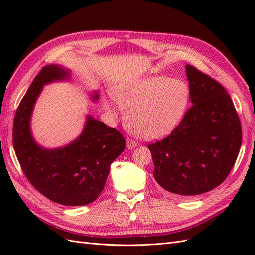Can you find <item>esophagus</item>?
<instances>
[{
  "label": "esophagus",
  "instance_id": "obj_1",
  "mask_svg": "<svg viewBox=\"0 0 255 255\" xmlns=\"http://www.w3.org/2000/svg\"><path fill=\"white\" fill-rule=\"evenodd\" d=\"M136 146H137V142L132 140V139H129V138H128V139H127V148L128 150H132V149H135Z\"/></svg>",
  "mask_w": 255,
  "mask_h": 255
}]
</instances>
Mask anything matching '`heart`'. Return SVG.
<instances>
[{"mask_svg": "<svg viewBox=\"0 0 255 255\" xmlns=\"http://www.w3.org/2000/svg\"><path fill=\"white\" fill-rule=\"evenodd\" d=\"M116 103L127 111L128 129L144 140H157L170 135L180 125L189 103V87L183 80L151 75L119 85L113 90ZM111 111V101H104Z\"/></svg>", "mask_w": 255, "mask_h": 255, "instance_id": "obj_1", "label": "heart"}]
</instances>
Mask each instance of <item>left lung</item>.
I'll return each instance as SVG.
<instances>
[{
    "mask_svg": "<svg viewBox=\"0 0 255 255\" xmlns=\"http://www.w3.org/2000/svg\"><path fill=\"white\" fill-rule=\"evenodd\" d=\"M191 109L173 132L149 144L153 176L166 194L189 198L225 181L242 145V127L226 89L190 65L185 66Z\"/></svg>",
    "mask_w": 255,
    "mask_h": 255,
    "instance_id": "obj_1",
    "label": "left lung"
}]
</instances>
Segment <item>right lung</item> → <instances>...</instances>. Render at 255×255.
I'll use <instances>...</instances> for the list:
<instances>
[{
    "mask_svg": "<svg viewBox=\"0 0 255 255\" xmlns=\"http://www.w3.org/2000/svg\"><path fill=\"white\" fill-rule=\"evenodd\" d=\"M71 80L70 69L45 66L21 100L13 121L12 142L23 172L33 186L51 201L67 206L86 205L101 194L110 167L126 148L114 128L87 115L81 135L59 148H44L32 133L34 107L45 85ZM92 102L98 91L89 94Z\"/></svg>",
    "mask_w": 255,
    "mask_h": 255,
    "instance_id": "add662e5",
    "label": "right lung"
}]
</instances>
